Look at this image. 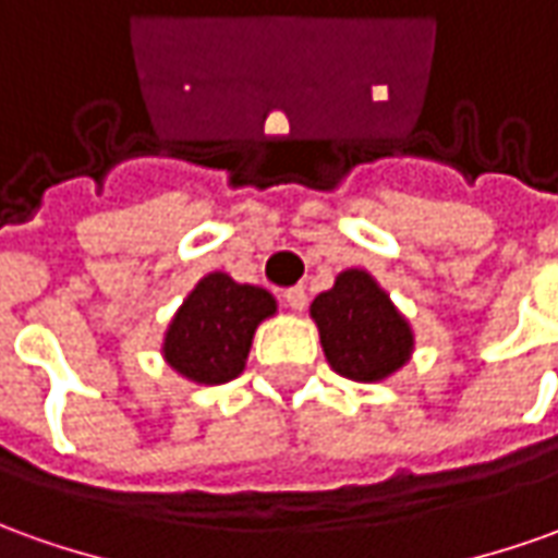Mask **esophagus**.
Here are the masks:
<instances>
[{
	"label": "esophagus",
	"instance_id": "34e87169",
	"mask_svg": "<svg viewBox=\"0 0 558 558\" xmlns=\"http://www.w3.org/2000/svg\"><path fill=\"white\" fill-rule=\"evenodd\" d=\"M283 302L290 305L293 311H302L308 305V295H305V287H290V290H283Z\"/></svg>",
	"mask_w": 558,
	"mask_h": 558
}]
</instances>
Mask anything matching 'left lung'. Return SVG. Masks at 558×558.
I'll list each match as a JSON object with an SVG mask.
<instances>
[{
    "label": "left lung",
    "mask_w": 558,
    "mask_h": 558,
    "mask_svg": "<svg viewBox=\"0 0 558 558\" xmlns=\"http://www.w3.org/2000/svg\"><path fill=\"white\" fill-rule=\"evenodd\" d=\"M329 366L354 381H381L409 360L412 332L366 271H342L311 302Z\"/></svg>",
    "instance_id": "obj_1"
}]
</instances>
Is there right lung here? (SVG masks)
<instances>
[{"label": "right lung", "mask_w": 558, "mask_h": 558, "mask_svg": "<svg viewBox=\"0 0 558 558\" xmlns=\"http://www.w3.org/2000/svg\"><path fill=\"white\" fill-rule=\"evenodd\" d=\"M268 314H275L271 293L219 271L207 275L177 311L165 357L198 385H226L241 375L253 332Z\"/></svg>", "instance_id": "obj_1"}]
</instances>
